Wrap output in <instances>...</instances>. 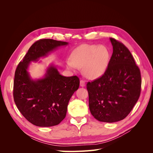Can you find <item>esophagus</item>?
I'll use <instances>...</instances> for the list:
<instances>
[{
    "label": "esophagus",
    "mask_w": 153,
    "mask_h": 153,
    "mask_svg": "<svg viewBox=\"0 0 153 153\" xmlns=\"http://www.w3.org/2000/svg\"><path fill=\"white\" fill-rule=\"evenodd\" d=\"M85 85V82L84 80H80V86L81 87H84Z\"/></svg>",
    "instance_id": "34e87169"
}]
</instances>
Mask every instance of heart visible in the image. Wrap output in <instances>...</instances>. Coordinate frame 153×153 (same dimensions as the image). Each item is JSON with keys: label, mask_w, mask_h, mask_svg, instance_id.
I'll return each mask as SVG.
<instances>
[{"label": "heart", "mask_w": 153, "mask_h": 153, "mask_svg": "<svg viewBox=\"0 0 153 153\" xmlns=\"http://www.w3.org/2000/svg\"><path fill=\"white\" fill-rule=\"evenodd\" d=\"M110 53L104 45H82L73 50L71 59L67 61L69 69L83 68V73L89 78L102 76L107 69Z\"/></svg>", "instance_id": "b5f03b06"}]
</instances>
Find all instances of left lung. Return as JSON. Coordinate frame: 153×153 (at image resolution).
I'll return each mask as SVG.
<instances>
[{"mask_svg": "<svg viewBox=\"0 0 153 153\" xmlns=\"http://www.w3.org/2000/svg\"><path fill=\"white\" fill-rule=\"evenodd\" d=\"M110 40L113 53L107 69L87 84L91 113L105 123L121 121L130 113L140 97L142 84L140 69L129 50L119 41Z\"/></svg>", "mask_w": 153, "mask_h": 153, "instance_id": "1", "label": "left lung"}]
</instances>
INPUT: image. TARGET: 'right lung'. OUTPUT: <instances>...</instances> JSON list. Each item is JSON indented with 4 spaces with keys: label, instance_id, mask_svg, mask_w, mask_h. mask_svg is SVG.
Returning <instances> with one entry per match:
<instances>
[{
    "label": "right lung",
    "instance_id": "1",
    "mask_svg": "<svg viewBox=\"0 0 153 153\" xmlns=\"http://www.w3.org/2000/svg\"><path fill=\"white\" fill-rule=\"evenodd\" d=\"M68 43L52 39H39L32 45L16 69L13 98L20 113L37 126L50 127L59 124L65 118L71 97L79 87L76 76H64L51 65L44 78L33 80L27 71L32 61Z\"/></svg>",
    "mask_w": 153,
    "mask_h": 153
}]
</instances>
